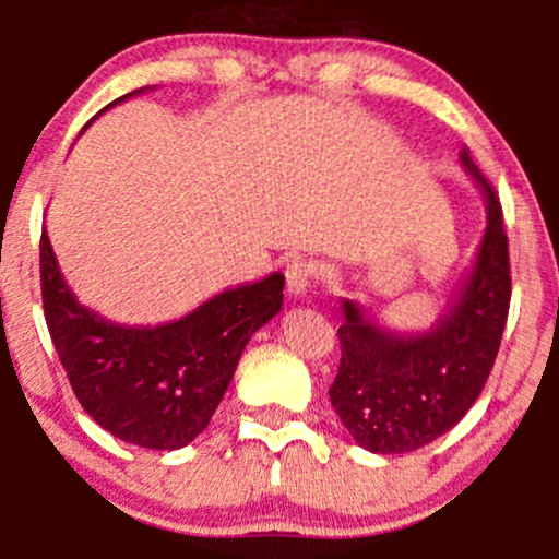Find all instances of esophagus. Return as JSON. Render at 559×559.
<instances>
[{"mask_svg": "<svg viewBox=\"0 0 559 559\" xmlns=\"http://www.w3.org/2000/svg\"><path fill=\"white\" fill-rule=\"evenodd\" d=\"M316 278V264L308 259H292L286 264V292L292 297H302Z\"/></svg>", "mask_w": 559, "mask_h": 559, "instance_id": "esophagus-1", "label": "esophagus"}]
</instances>
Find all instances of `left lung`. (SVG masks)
Segmentation results:
<instances>
[{
    "mask_svg": "<svg viewBox=\"0 0 559 559\" xmlns=\"http://www.w3.org/2000/svg\"><path fill=\"white\" fill-rule=\"evenodd\" d=\"M460 159L487 202V229L449 311L427 332L394 335L357 302L341 300V368L330 403L368 452H414L452 430L476 403L498 357L511 302L503 207L467 148Z\"/></svg>",
    "mask_w": 559,
    "mask_h": 559,
    "instance_id": "8db88e82",
    "label": "left lung"
}]
</instances>
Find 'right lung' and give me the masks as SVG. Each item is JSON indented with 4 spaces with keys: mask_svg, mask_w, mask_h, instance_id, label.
<instances>
[{
    "mask_svg": "<svg viewBox=\"0 0 559 559\" xmlns=\"http://www.w3.org/2000/svg\"><path fill=\"white\" fill-rule=\"evenodd\" d=\"M39 284L50 341L86 414L110 436L159 452L183 449L205 430L248 337L284 306V275L273 273L211 297L178 321L116 324L78 302L45 229Z\"/></svg>",
    "mask_w": 559,
    "mask_h": 559,
    "instance_id": "1",
    "label": "right lung"
}]
</instances>
